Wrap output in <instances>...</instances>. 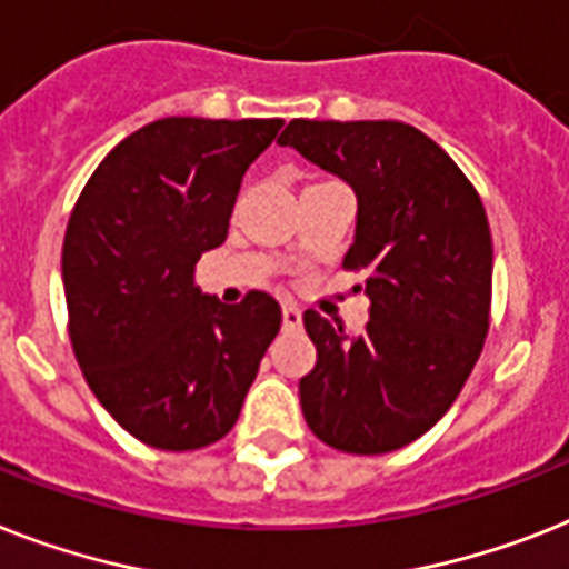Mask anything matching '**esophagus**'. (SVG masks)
Wrapping results in <instances>:
<instances>
[{
    "label": "esophagus",
    "instance_id": "obj_1",
    "mask_svg": "<svg viewBox=\"0 0 569 569\" xmlns=\"http://www.w3.org/2000/svg\"><path fill=\"white\" fill-rule=\"evenodd\" d=\"M281 322H284V328H299V322H302V311H299V305L296 302L281 305Z\"/></svg>",
    "mask_w": 569,
    "mask_h": 569
}]
</instances>
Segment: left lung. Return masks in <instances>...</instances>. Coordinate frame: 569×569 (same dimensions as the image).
I'll use <instances>...</instances> for the list:
<instances>
[{
  "instance_id": "8db88e82",
  "label": "left lung",
  "mask_w": 569,
  "mask_h": 569,
  "mask_svg": "<svg viewBox=\"0 0 569 569\" xmlns=\"http://www.w3.org/2000/svg\"><path fill=\"white\" fill-rule=\"evenodd\" d=\"M290 144L358 194V227L342 267L366 276L369 322L305 311L317 366L299 401L319 442L342 453H389L450 410L480 358L491 313V229L459 166L403 121L293 119Z\"/></svg>"
}]
</instances>
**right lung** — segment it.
Listing matches in <instances>:
<instances>
[{
  "label": "right lung",
  "mask_w": 569,
  "mask_h": 569,
  "mask_svg": "<svg viewBox=\"0 0 569 569\" xmlns=\"http://www.w3.org/2000/svg\"><path fill=\"white\" fill-rule=\"evenodd\" d=\"M281 124L153 121L107 153L69 214L60 264L74 358L101 407L150 448L223 439L279 335L273 296L223 305L200 293L194 267L227 241L243 173Z\"/></svg>",
  "instance_id": "add662e5"
}]
</instances>
